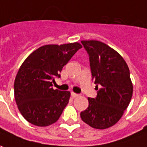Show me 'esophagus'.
Segmentation results:
<instances>
[{
    "instance_id": "esophagus-1",
    "label": "esophagus",
    "mask_w": 147,
    "mask_h": 147,
    "mask_svg": "<svg viewBox=\"0 0 147 147\" xmlns=\"http://www.w3.org/2000/svg\"><path fill=\"white\" fill-rule=\"evenodd\" d=\"M71 96L73 98H76V97H78L79 96V94H77V93L74 92H71Z\"/></svg>"
}]
</instances>
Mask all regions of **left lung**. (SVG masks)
Segmentation results:
<instances>
[{
  "mask_svg": "<svg viewBox=\"0 0 147 147\" xmlns=\"http://www.w3.org/2000/svg\"><path fill=\"white\" fill-rule=\"evenodd\" d=\"M89 56L96 98H88L82 121L97 129L110 128L121 119L132 96L133 86L125 59L115 50L98 40H81ZM100 88L98 89V87Z\"/></svg>",
  "mask_w": 147,
  "mask_h": 147,
  "instance_id": "left-lung-1",
  "label": "left lung"
}]
</instances>
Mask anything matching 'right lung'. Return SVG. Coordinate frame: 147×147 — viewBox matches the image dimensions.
I'll list each match as a JSON object with an SVG mask.
<instances>
[{"label":"right lung","mask_w":147,"mask_h":147,"mask_svg":"<svg viewBox=\"0 0 147 147\" xmlns=\"http://www.w3.org/2000/svg\"><path fill=\"white\" fill-rule=\"evenodd\" d=\"M82 48L78 42L40 47L26 59L14 83L15 98L22 117L32 125L49 126L56 122L68 104L69 92L53 89L55 78Z\"/></svg>","instance_id":"1"}]
</instances>
